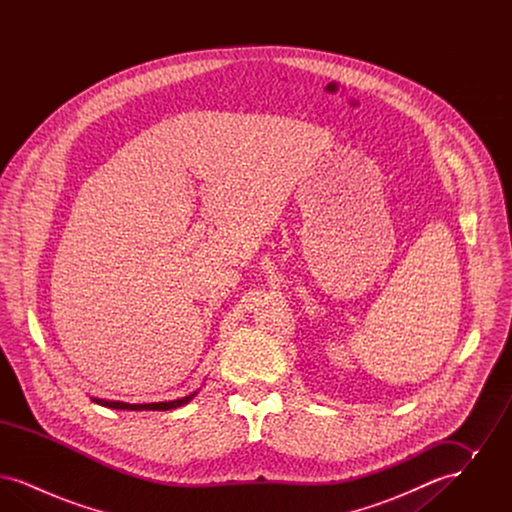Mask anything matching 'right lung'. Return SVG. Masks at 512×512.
I'll return each instance as SVG.
<instances>
[{"instance_id":"1","label":"right lung","mask_w":512,"mask_h":512,"mask_svg":"<svg viewBox=\"0 0 512 512\" xmlns=\"http://www.w3.org/2000/svg\"><path fill=\"white\" fill-rule=\"evenodd\" d=\"M195 393H197V391L186 395V397H182V399L161 401V403H134V405H130V403H122V401H107V399H96V397H92V401L98 403L101 407L119 409V411H169V409H178V407L190 403V401L194 399Z\"/></svg>"}]
</instances>
